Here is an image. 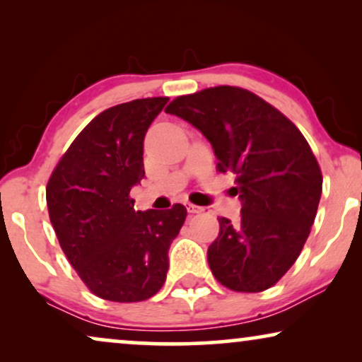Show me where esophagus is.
<instances>
[{
    "label": "esophagus",
    "instance_id": "34e87169",
    "mask_svg": "<svg viewBox=\"0 0 362 362\" xmlns=\"http://www.w3.org/2000/svg\"><path fill=\"white\" fill-rule=\"evenodd\" d=\"M186 209H187V212H189V214H199V212L204 211V209H202V207L196 206V204H191V202L186 206Z\"/></svg>",
    "mask_w": 362,
    "mask_h": 362
}]
</instances>
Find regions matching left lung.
Segmentation results:
<instances>
[{
    "mask_svg": "<svg viewBox=\"0 0 362 362\" xmlns=\"http://www.w3.org/2000/svg\"><path fill=\"white\" fill-rule=\"evenodd\" d=\"M166 113L211 143L217 170L235 173L240 221L221 217L207 249L212 274L234 291H264L298 259L318 211L323 176L301 132L245 88L221 86L173 100Z\"/></svg>",
    "mask_w": 362,
    "mask_h": 362,
    "instance_id": "1",
    "label": "left lung"
}]
</instances>
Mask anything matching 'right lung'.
<instances>
[{"label": "right lung", "instance_id": "add662e5", "mask_svg": "<svg viewBox=\"0 0 362 362\" xmlns=\"http://www.w3.org/2000/svg\"><path fill=\"white\" fill-rule=\"evenodd\" d=\"M170 98H138L97 115L69 146L46 187L49 217L64 254L92 293L143 301L158 293L168 250L186 207L135 211L133 186L145 177L143 141Z\"/></svg>", "mask_w": 362, "mask_h": 362}]
</instances>
